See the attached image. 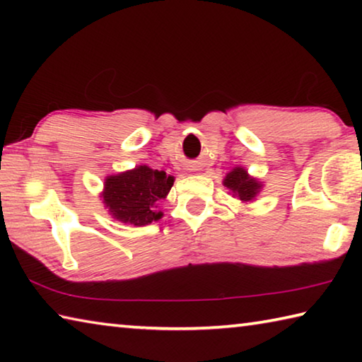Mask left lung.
<instances>
[{
  "mask_svg": "<svg viewBox=\"0 0 362 362\" xmlns=\"http://www.w3.org/2000/svg\"><path fill=\"white\" fill-rule=\"evenodd\" d=\"M223 187L230 189L233 198L240 199L241 203H252L255 201L257 194L262 192L263 183L255 179V177L249 175L247 169L243 166L233 168L223 179Z\"/></svg>",
  "mask_w": 362,
  "mask_h": 362,
  "instance_id": "1",
  "label": "left lung"
}]
</instances>
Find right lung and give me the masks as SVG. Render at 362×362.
Listing matches in <instances>:
<instances>
[{"label": "right lung", "mask_w": 362, "mask_h": 362, "mask_svg": "<svg viewBox=\"0 0 362 362\" xmlns=\"http://www.w3.org/2000/svg\"><path fill=\"white\" fill-rule=\"evenodd\" d=\"M174 177L140 164L134 169L107 175L100 193L103 207L121 223L145 226L163 217L159 203L166 199Z\"/></svg>", "instance_id": "obj_1"}]
</instances>
